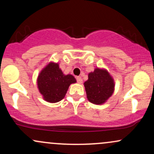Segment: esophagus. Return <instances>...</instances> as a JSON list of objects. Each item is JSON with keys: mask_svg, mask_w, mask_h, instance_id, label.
I'll return each instance as SVG.
<instances>
[{"mask_svg": "<svg viewBox=\"0 0 154 154\" xmlns=\"http://www.w3.org/2000/svg\"><path fill=\"white\" fill-rule=\"evenodd\" d=\"M77 82L79 83V84H81V83H82V79L81 77H77Z\"/></svg>", "mask_w": 154, "mask_h": 154, "instance_id": "34e87169", "label": "esophagus"}]
</instances>
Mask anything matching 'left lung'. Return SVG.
I'll use <instances>...</instances> for the list:
<instances>
[{"label": "left lung", "instance_id": "1", "mask_svg": "<svg viewBox=\"0 0 154 154\" xmlns=\"http://www.w3.org/2000/svg\"><path fill=\"white\" fill-rule=\"evenodd\" d=\"M84 86L88 100L92 103L101 105L114 93L115 83L106 69L97 67L88 74V79L84 82Z\"/></svg>", "mask_w": 154, "mask_h": 154}]
</instances>
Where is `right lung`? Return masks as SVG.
I'll return each mask as SVG.
<instances>
[{"label": "right lung", "instance_id": "add662e5", "mask_svg": "<svg viewBox=\"0 0 154 154\" xmlns=\"http://www.w3.org/2000/svg\"><path fill=\"white\" fill-rule=\"evenodd\" d=\"M76 82L74 76L64 75L59 63L53 61L44 67L37 79L39 92L49 103H57L62 100L70 85Z\"/></svg>", "mask_w": 154, "mask_h": 154}]
</instances>
